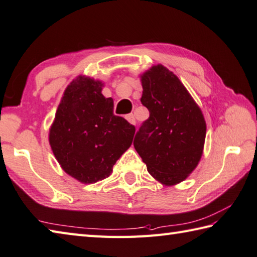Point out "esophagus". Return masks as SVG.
<instances>
[{
    "instance_id": "esophagus-1",
    "label": "esophagus",
    "mask_w": 257,
    "mask_h": 257,
    "mask_svg": "<svg viewBox=\"0 0 257 257\" xmlns=\"http://www.w3.org/2000/svg\"><path fill=\"white\" fill-rule=\"evenodd\" d=\"M125 119H127L132 124H136V119H135V115L133 113H129L125 115Z\"/></svg>"
}]
</instances>
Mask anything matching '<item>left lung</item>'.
Returning <instances> with one entry per match:
<instances>
[{"mask_svg":"<svg viewBox=\"0 0 257 257\" xmlns=\"http://www.w3.org/2000/svg\"><path fill=\"white\" fill-rule=\"evenodd\" d=\"M140 101L149 110L134 146L147 170L165 185H175L193 172L203 154L204 115L184 84L164 65L142 77Z\"/></svg>","mask_w":257,"mask_h":257,"instance_id":"1","label":"left lung"}]
</instances>
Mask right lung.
Here are the masks:
<instances>
[{"mask_svg": "<svg viewBox=\"0 0 257 257\" xmlns=\"http://www.w3.org/2000/svg\"><path fill=\"white\" fill-rule=\"evenodd\" d=\"M102 83L79 77L65 89L50 129V145L67 174L84 184L109 177L133 143L135 125L113 113Z\"/></svg>", "mask_w": 257, "mask_h": 257, "instance_id": "right-lung-1", "label": "right lung"}]
</instances>
